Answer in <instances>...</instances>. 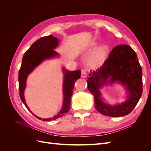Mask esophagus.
Masks as SVG:
<instances>
[{
  "label": "esophagus",
  "mask_w": 151,
  "mask_h": 151,
  "mask_svg": "<svg viewBox=\"0 0 151 151\" xmlns=\"http://www.w3.org/2000/svg\"><path fill=\"white\" fill-rule=\"evenodd\" d=\"M81 77H83V78H86L87 77V73L86 70H82L81 71Z\"/></svg>",
  "instance_id": "1"
}]
</instances>
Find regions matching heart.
<instances>
[{
  "mask_svg": "<svg viewBox=\"0 0 151 151\" xmlns=\"http://www.w3.org/2000/svg\"><path fill=\"white\" fill-rule=\"evenodd\" d=\"M94 48H93L92 50ZM91 50V51H92ZM109 52V48L106 45L98 48L88 60V65L91 68H96L101 65L106 60Z\"/></svg>",
  "mask_w": 151,
  "mask_h": 151,
  "instance_id": "1",
  "label": "heart"
}]
</instances>
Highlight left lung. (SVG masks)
Instances as JSON below:
<instances>
[{
	"instance_id": "8db88e82",
	"label": "left lung",
	"mask_w": 151,
	"mask_h": 151,
	"mask_svg": "<svg viewBox=\"0 0 151 151\" xmlns=\"http://www.w3.org/2000/svg\"><path fill=\"white\" fill-rule=\"evenodd\" d=\"M91 72L87 83L89 91L94 96L96 109L111 117L123 116L131 113L142 94V71L134 50L129 45H118L101 67ZM115 82L124 86L129 94L124 102L108 105L102 101L100 89Z\"/></svg>"
}]
</instances>
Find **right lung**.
Returning a JSON list of instances; mask_svg holds the SVG:
<instances>
[{
    "label": "right lung",
    "mask_w": 151,
    "mask_h": 151,
    "mask_svg": "<svg viewBox=\"0 0 151 151\" xmlns=\"http://www.w3.org/2000/svg\"><path fill=\"white\" fill-rule=\"evenodd\" d=\"M58 45V40L53 36L52 35L44 36L32 44L30 48L24 53L22 57L21 66L19 71V76H18L19 96L22 102L24 103L25 106L30 112L31 111L27 106L24 96V91L26 86L27 77L31 72L33 71L36 67L40 65L43 61L46 59L52 58L59 55V54L54 50ZM62 71L64 74V77H63L64 79H63V103L62 109L57 115L53 118H47V119H45V118L42 119L31 112V113L39 120L43 121L56 120L65 115L69 110L71 96L74 88L75 82L80 78L81 72L80 70L68 71L64 68L62 69Z\"/></svg>",
    "instance_id": "right-lung-1"
}]
</instances>
